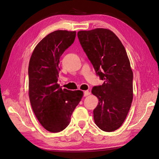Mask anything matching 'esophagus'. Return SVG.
<instances>
[{"instance_id":"1","label":"esophagus","mask_w":159,"mask_h":159,"mask_svg":"<svg viewBox=\"0 0 159 159\" xmlns=\"http://www.w3.org/2000/svg\"><path fill=\"white\" fill-rule=\"evenodd\" d=\"M89 95H90V92L89 91H84V97H87Z\"/></svg>"}]
</instances>
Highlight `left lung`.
I'll return each instance as SVG.
<instances>
[{"instance_id":"8db88e82","label":"left lung","mask_w":159,"mask_h":159,"mask_svg":"<svg viewBox=\"0 0 159 159\" xmlns=\"http://www.w3.org/2000/svg\"><path fill=\"white\" fill-rule=\"evenodd\" d=\"M77 35L97 75L104 81L91 90L98 98L93 110L95 122L102 131H115L126 119L133 97V75L126 51L110 30L80 31Z\"/></svg>"}]
</instances>
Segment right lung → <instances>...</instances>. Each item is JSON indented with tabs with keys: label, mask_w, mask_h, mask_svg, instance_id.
<instances>
[{
	"label": "right lung",
	"mask_w": 159,
	"mask_h": 159,
	"mask_svg": "<svg viewBox=\"0 0 159 159\" xmlns=\"http://www.w3.org/2000/svg\"><path fill=\"white\" fill-rule=\"evenodd\" d=\"M76 31L49 33L33 50L28 67L29 97L37 119L46 130L57 133L68 126L83 96L80 90L62 89L58 84L59 60L73 43Z\"/></svg>",
	"instance_id": "obj_1"
}]
</instances>
